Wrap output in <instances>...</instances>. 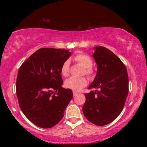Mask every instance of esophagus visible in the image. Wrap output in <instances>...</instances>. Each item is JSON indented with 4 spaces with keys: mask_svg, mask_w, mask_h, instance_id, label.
Segmentation results:
<instances>
[{
    "mask_svg": "<svg viewBox=\"0 0 147 147\" xmlns=\"http://www.w3.org/2000/svg\"><path fill=\"white\" fill-rule=\"evenodd\" d=\"M73 96H76V95H77V94H78V92H76V91H73Z\"/></svg>",
    "mask_w": 147,
    "mask_h": 147,
    "instance_id": "esophagus-1",
    "label": "esophagus"
}]
</instances>
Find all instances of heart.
Returning <instances> with one entry per match:
<instances>
[{"label": "heart", "instance_id": "heart-1", "mask_svg": "<svg viewBox=\"0 0 147 147\" xmlns=\"http://www.w3.org/2000/svg\"><path fill=\"white\" fill-rule=\"evenodd\" d=\"M74 60L77 63L80 65L84 67L83 74H85L89 77H91L94 74V70L92 66L93 65V59L90 56L85 53H78L74 56ZM70 69V63L69 60L65 61L61 67V74L63 76H67L69 74ZM87 85V80L84 77L80 78L71 77L68 78L65 82V86L67 88L72 89V90L78 91Z\"/></svg>", "mask_w": 147, "mask_h": 147}]
</instances>
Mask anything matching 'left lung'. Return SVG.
<instances>
[{
	"label": "left lung",
	"instance_id": "8db88e82",
	"mask_svg": "<svg viewBox=\"0 0 147 147\" xmlns=\"http://www.w3.org/2000/svg\"><path fill=\"white\" fill-rule=\"evenodd\" d=\"M93 56L97 73L88 88L91 91L85 94L82 109L89 121L104 126L115 120L123 109L128 93V76L123 61L106 47H94Z\"/></svg>",
	"mask_w": 147,
	"mask_h": 147
}]
</instances>
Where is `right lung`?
Here are the masks:
<instances>
[{"label": "right lung", "instance_id": "obj_1", "mask_svg": "<svg viewBox=\"0 0 147 147\" xmlns=\"http://www.w3.org/2000/svg\"><path fill=\"white\" fill-rule=\"evenodd\" d=\"M71 55L67 50L42 48L19 69L16 94L21 111L35 125L53 127L63 118L73 94L64 89L61 67Z\"/></svg>", "mask_w": 147, "mask_h": 147}]
</instances>
